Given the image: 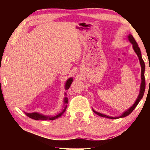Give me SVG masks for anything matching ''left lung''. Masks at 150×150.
<instances>
[{
  "label": "left lung",
  "mask_w": 150,
  "mask_h": 150,
  "mask_svg": "<svg viewBox=\"0 0 150 150\" xmlns=\"http://www.w3.org/2000/svg\"><path fill=\"white\" fill-rule=\"evenodd\" d=\"M128 39L131 44H132V48L133 50L135 52V53L137 54V56L139 57V62H140V65L141 67V86H140V91H139V94L137 97V99L136 100V101L134 103V104L131 106L130 108H129L128 110H126V111H124L123 113L120 116L118 117H110V116H108L106 115L100 113V112H98L97 111H96L95 110L93 109V111L95 112L96 114H97L98 115H99L100 117H106V118H108V119H118V118H122V117H125L128 116V115H130L131 112L133 111V110L136 108V106H137V104H139V102L141 101V100L142 99L143 94H144L145 92V63L143 61V59H142V56H141V50L139 48V47L137 44V43L136 42V41L133 38L132 35L131 34H129V35L128 36Z\"/></svg>",
  "instance_id": "1"
}]
</instances>
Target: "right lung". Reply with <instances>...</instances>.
<instances>
[{
	"mask_svg": "<svg viewBox=\"0 0 150 150\" xmlns=\"http://www.w3.org/2000/svg\"><path fill=\"white\" fill-rule=\"evenodd\" d=\"M73 81V79L72 78H69L66 81V83L65 84V90H67L70 87L71 83H72ZM65 96H66V93L65 92ZM67 103H68V98L67 97H65L64 98V100H63V109H62V111L59 112L58 114L55 115H52V116H50V115H43V114H41L40 112H24V113L26 114V115H27L28 117L31 118V119H33L35 120H54L55 119H57L59 117H60L63 114V112L65 111V110H66L67 108Z\"/></svg>",
	"mask_w": 150,
	"mask_h": 150,
	"instance_id": "obj_1",
	"label": "right lung"
}]
</instances>
